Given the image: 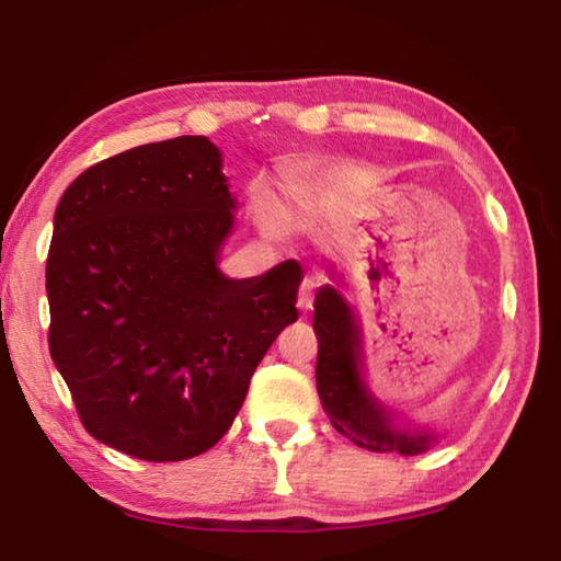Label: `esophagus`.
I'll return each instance as SVG.
<instances>
[{"label": "esophagus", "mask_w": 561, "mask_h": 561, "mask_svg": "<svg viewBox=\"0 0 561 561\" xmlns=\"http://www.w3.org/2000/svg\"><path fill=\"white\" fill-rule=\"evenodd\" d=\"M316 289V282L313 279H306L304 287L299 289V308L304 313H308L313 308V291Z\"/></svg>", "instance_id": "obj_1"}]
</instances>
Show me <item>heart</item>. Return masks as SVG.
<instances>
[{"label": "heart", "instance_id": "b5f03b06", "mask_svg": "<svg viewBox=\"0 0 561 561\" xmlns=\"http://www.w3.org/2000/svg\"><path fill=\"white\" fill-rule=\"evenodd\" d=\"M267 211H272V205H267Z\"/></svg>", "mask_w": 561, "mask_h": 561}]
</instances>
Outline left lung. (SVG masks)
I'll return each instance as SVG.
<instances>
[{"label": "left lung", "mask_w": 561, "mask_h": 561, "mask_svg": "<svg viewBox=\"0 0 561 561\" xmlns=\"http://www.w3.org/2000/svg\"><path fill=\"white\" fill-rule=\"evenodd\" d=\"M332 284L316 294L313 330L318 337L316 386L332 426L354 446L374 453L420 456L432 448L440 432L398 416L366 383L362 325L344 299L342 274L328 265Z\"/></svg>", "instance_id": "1"}]
</instances>
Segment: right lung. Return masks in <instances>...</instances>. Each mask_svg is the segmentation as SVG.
Segmentation results:
<instances>
[{"instance_id": "obj_1", "label": "right lung", "mask_w": 561, "mask_h": 561, "mask_svg": "<svg viewBox=\"0 0 561 561\" xmlns=\"http://www.w3.org/2000/svg\"><path fill=\"white\" fill-rule=\"evenodd\" d=\"M207 137L135 147L59 199L47 253L50 356L87 432L149 462L229 432L262 356L299 318L304 270L219 267L236 197Z\"/></svg>"}]
</instances>
